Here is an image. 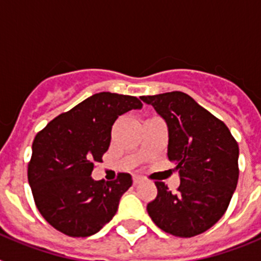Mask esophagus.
<instances>
[{"mask_svg":"<svg viewBox=\"0 0 261 261\" xmlns=\"http://www.w3.org/2000/svg\"><path fill=\"white\" fill-rule=\"evenodd\" d=\"M142 181V179L140 176H133V184L135 186H137V184H140Z\"/></svg>","mask_w":261,"mask_h":261,"instance_id":"1","label":"esophagus"}]
</instances>
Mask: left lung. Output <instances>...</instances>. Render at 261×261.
<instances>
[{
	"mask_svg": "<svg viewBox=\"0 0 261 261\" xmlns=\"http://www.w3.org/2000/svg\"><path fill=\"white\" fill-rule=\"evenodd\" d=\"M168 128V159L176 165V193L156 181L146 206L159 229L191 238L211 229L225 214L238 183L239 147L223 121L181 91L141 96Z\"/></svg>",
	"mask_w": 261,
	"mask_h": 261,
	"instance_id": "1",
	"label": "left lung"
}]
</instances>
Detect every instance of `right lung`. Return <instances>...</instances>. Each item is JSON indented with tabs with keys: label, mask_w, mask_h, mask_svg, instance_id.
Returning <instances> with one entry per match:
<instances>
[{
	"label": "right lung",
	"mask_w": 261,
	"mask_h": 261,
	"mask_svg": "<svg viewBox=\"0 0 261 261\" xmlns=\"http://www.w3.org/2000/svg\"><path fill=\"white\" fill-rule=\"evenodd\" d=\"M141 107L136 96L94 94L36 135L29 183L38 211L62 234L90 237L116 214L132 176L121 172L114 181L94 180L91 172L108 150L117 117Z\"/></svg>",
	"instance_id": "1"
}]
</instances>
